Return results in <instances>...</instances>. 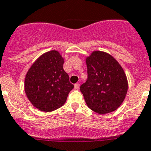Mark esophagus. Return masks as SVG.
Segmentation results:
<instances>
[{
	"instance_id": "esophagus-1",
	"label": "esophagus",
	"mask_w": 151,
	"mask_h": 151,
	"mask_svg": "<svg viewBox=\"0 0 151 151\" xmlns=\"http://www.w3.org/2000/svg\"><path fill=\"white\" fill-rule=\"evenodd\" d=\"M80 88V84H74V89H76V90H78V89H79Z\"/></svg>"
}]
</instances>
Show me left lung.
Listing matches in <instances>:
<instances>
[{
  "instance_id": "1",
  "label": "left lung",
  "mask_w": 151,
  "mask_h": 151,
  "mask_svg": "<svg viewBox=\"0 0 151 151\" xmlns=\"http://www.w3.org/2000/svg\"><path fill=\"white\" fill-rule=\"evenodd\" d=\"M88 80L80 90L89 109L99 114L114 111L123 102L128 81L119 62L110 54L93 51L86 58Z\"/></svg>"
}]
</instances>
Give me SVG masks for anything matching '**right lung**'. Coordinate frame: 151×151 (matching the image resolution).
<instances>
[{
  "instance_id": "right-lung-1",
  "label": "right lung",
  "mask_w": 151,
  "mask_h": 151,
  "mask_svg": "<svg viewBox=\"0 0 151 151\" xmlns=\"http://www.w3.org/2000/svg\"><path fill=\"white\" fill-rule=\"evenodd\" d=\"M63 56L56 50L46 52L32 63L24 78V91L32 105L40 111L63 106L73 85L63 70Z\"/></svg>"
}]
</instances>
